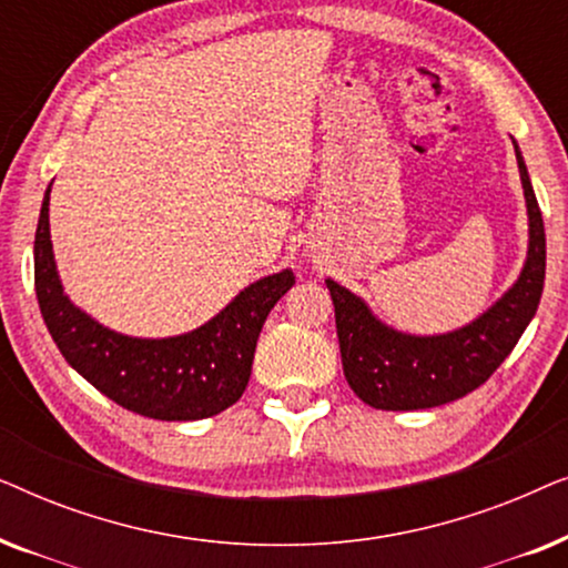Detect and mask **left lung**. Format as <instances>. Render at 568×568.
<instances>
[{
    "instance_id": "left-lung-1",
    "label": "left lung",
    "mask_w": 568,
    "mask_h": 568,
    "mask_svg": "<svg viewBox=\"0 0 568 568\" xmlns=\"http://www.w3.org/2000/svg\"><path fill=\"white\" fill-rule=\"evenodd\" d=\"M511 144L525 189L530 243L519 278L484 315L453 333L410 336L377 321L367 302L325 278L336 307L344 375L367 406L418 410L463 398L494 375L535 317L546 282V230L523 152L515 139Z\"/></svg>"
}]
</instances>
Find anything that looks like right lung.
Masks as SVG:
<instances>
[{"label":"right lung","instance_id":"right-lung-1","mask_svg":"<svg viewBox=\"0 0 568 568\" xmlns=\"http://www.w3.org/2000/svg\"><path fill=\"white\" fill-rule=\"evenodd\" d=\"M45 189L36 230V297L53 344L92 387L139 416L199 422L240 400L271 307L292 290L290 268L245 286L201 328L170 338H134L72 305L53 261Z\"/></svg>","mask_w":568,"mask_h":568}]
</instances>
